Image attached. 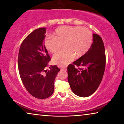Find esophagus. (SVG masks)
<instances>
[{
  "mask_svg": "<svg viewBox=\"0 0 124 124\" xmlns=\"http://www.w3.org/2000/svg\"><path fill=\"white\" fill-rule=\"evenodd\" d=\"M61 70H66L67 69V68L66 67H61Z\"/></svg>",
  "mask_w": 124,
  "mask_h": 124,
  "instance_id": "esophagus-1",
  "label": "esophagus"
}]
</instances>
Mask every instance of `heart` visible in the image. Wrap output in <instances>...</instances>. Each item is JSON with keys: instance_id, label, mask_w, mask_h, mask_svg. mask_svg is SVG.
Instances as JSON below:
<instances>
[{"instance_id": "heart-1", "label": "heart", "mask_w": 124, "mask_h": 124, "mask_svg": "<svg viewBox=\"0 0 124 124\" xmlns=\"http://www.w3.org/2000/svg\"><path fill=\"white\" fill-rule=\"evenodd\" d=\"M93 40V33L89 28L65 25L57 28L54 36L46 37L44 45L48 51L55 54L64 44L65 49L54 56L53 62L65 66L73 60L75 55L77 57L84 55L90 48Z\"/></svg>"}]
</instances>
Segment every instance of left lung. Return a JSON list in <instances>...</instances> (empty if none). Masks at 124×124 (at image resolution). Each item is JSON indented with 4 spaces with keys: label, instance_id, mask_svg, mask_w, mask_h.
Masks as SVG:
<instances>
[{
    "label": "left lung",
    "instance_id": "1",
    "mask_svg": "<svg viewBox=\"0 0 124 124\" xmlns=\"http://www.w3.org/2000/svg\"><path fill=\"white\" fill-rule=\"evenodd\" d=\"M106 62L102 39L94 34L89 50L67 68L68 80L74 94L87 97L96 90L104 75Z\"/></svg>",
    "mask_w": 124,
    "mask_h": 124
}]
</instances>
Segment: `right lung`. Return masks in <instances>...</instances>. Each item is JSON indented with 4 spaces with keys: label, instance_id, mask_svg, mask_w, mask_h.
<instances>
[{
    "label": "right lung",
    "instance_id": "obj_1",
    "mask_svg": "<svg viewBox=\"0 0 124 124\" xmlns=\"http://www.w3.org/2000/svg\"><path fill=\"white\" fill-rule=\"evenodd\" d=\"M45 28L37 29L22 42L18 56L19 74L27 91L37 99L50 97L54 91V82L60 69L56 65L46 70L51 57L44 45Z\"/></svg>",
    "mask_w": 124,
    "mask_h": 124
}]
</instances>
